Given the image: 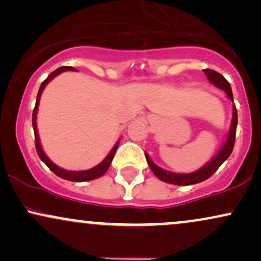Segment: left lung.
<instances>
[{
  "label": "left lung",
  "instance_id": "1",
  "mask_svg": "<svg viewBox=\"0 0 261 261\" xmlns=\"http://www.w3.org/2000/svg\"><path fill=\"white\" fill-rule=\"evenodd\" d=\"M203 73L206 74L210 83H212L214 86H216L217 88L222 89V91L226 92L227 97L229 98L230 100L233 101V94H232V88H230L229 82L227 81L221 73L216 72L214 70H203ZM237 122H238V116H237V109L236 106H233V116H232V122H230V128L228 136H227L226 142L222 146V148L220 149V152L212 158L211 161L208 162L207 164L200 168L199 170L193 173H188V174H176V173L168 172V170H164L160 168L157 164H154L152 162L149 155L145 152L146 160H147V163L151 168L152 172L154 173V175L157 176L158 179H161L162 181L169 182V184L174 185H191V184H197V182H201L206 179H208L210 176L214 174L216 170L220 168L221 164L223 163L227 158L229 157L230 153H232L233 147H234V140H236V130H237Z\"/></svg>",
  "mask_w": 261,
  "mask_h": 261
}]
</instances>
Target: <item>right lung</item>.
I'll list each match as a JSON object with an SVG mask.
<instances>
[{
    "mask_svg": "<svg viewBox=\"0 0 261 261\" xmlns=\"http://www.w3.org/2000/svg\"><path fill=\"white\" fill-rule=\"evenodd\" d=\"M64 71H76V70H74L73 67H70V66H62V67H59L58 70H55V71H54V72L50 73L49 76H47L46 80L43 81V83H41L40 88H39V92H38V95H37V101H35V108H34V110H33V119H32L33 128H34V136H35V148H37V153L39 155V158H40V160L43 161L47 167H49L50 170H53V172L55 173V174L58 175V176H60V178L66 179V180H71V181H88V180H93V179L100 178V176L103 175L108 169H109L110 164H112V161H113V158H114V154H115L116 148H118V146H119V142L116 143L115 146H114L112 151L109 152V154H108L107 157L104 158V161L101 162V163L98 164V166L93 167V168L87 169V170H80V172H71V170H66V169L60 168V167L56 166L55 163H53V162L49 160V157H47V155L45 154V152L43 151V148H41L40 140H39L38 128H37V113H38L39 100H40L41 93H43L45 86H46L47 83H49L50 81L54 79V77H56V76H58V74H60L61 72H64Z\"/></svg>",
    "mask_w": 261,
    "mask_h": 261,
    "instance_id": "add662e5",
    "label": "right lung"
}]
</instances>
